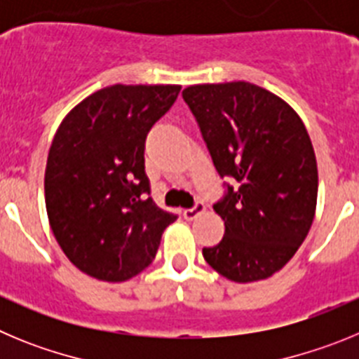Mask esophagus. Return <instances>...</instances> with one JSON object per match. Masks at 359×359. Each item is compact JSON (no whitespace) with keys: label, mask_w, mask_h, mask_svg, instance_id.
<instances>
[{"label":"esophagus","mask_w":359,"mask_h":359,"mask_svg":"<svg viewBox=\"0 0 359 359\" xmlns=\"http://www.w3.org/2000/svg\"><path fill=\"white\" fill-rule=\"evenodd\" d=\"M205 210H207V207H205L203 203H196V207L183 210V217H185L187 221H192V219H196L198 215H201Z\"/></svg>","instance_id":"1"}]
</instances>
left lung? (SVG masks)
Instances as JSON below:
<instances>
[{"label": "left lung", "instance_id": "obj_1", "mask_svg": "<svg viewBox=\"0 0 359 359\" xmlns=\"http://www.w3.org/2000/svg\"><path fill=\"white\" fill-rule=\"evenodd\" d=\"M182 95L217 172L236 180L214 205L223 239L203 257L228 280H264L291 261L315 219L318 167L309 133L286 100L250 82L194 84Z\"/></svg>", "mask_w": 359, "mask_h": 359}]
</instances>
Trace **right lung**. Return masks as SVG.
<instances>
[{
    "label": "right lung",
    "mask_w": 359,
    "mask_h": 359,
    "mask_svg": "<svg viewBox=\"0 0 359 359\" xmlns=\"http://www.w3.org/2000/svg\"><path fill=\"white\" fill-rule=\"evenodd\" d=\"M182 86L115 84L69 111L50 145L46 214L57 243L82 273L126 282L156 257L176 215L147 198L145 138Z\"/></svg>",
    "instance_id": "1"
}]
</instances>
